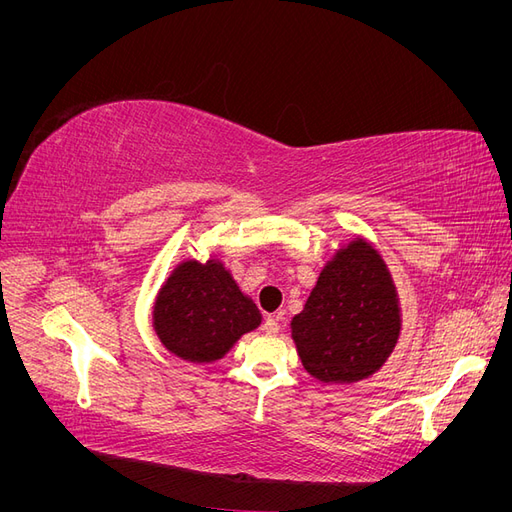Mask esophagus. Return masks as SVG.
<instances>
[{
	"label": "esophagus",
	"instance_id": "esophagus-1",
	"mask_svg": "<svg viewBox=\"0 0 512 512\" xmlns=\"http://www.w3.org/2000/svg\"><path fill=\"white\" fill-rule=\"evenodd\" d=\"M265 333L269 335V337H273V335H277L280 333V316H269L267 320H265Z\"/></svg>",
	"mask_w": 512,
	"mask_h": 512
}]
</instances>
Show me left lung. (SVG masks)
I'll return each mask as SVG.
<instances>
[{"instance_id": "8db88e82", "label": "left lung", "mask_w": 512, "mask_h": 512, "mask_svg": "<svg viewBox=\"0 0 512 512\" xmlns=\"http://www.w3.org/2000/svg\"><path fill=\"white\" fill-rule=\"evenodd\" d=\"M290 329L316 380L350 384L374 376L401 333L399 294L376 247L363 237L339 247Z\"/></svg>"}]
</instances>
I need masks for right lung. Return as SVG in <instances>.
I'll list each match as a JSON object with an SVG mask.
<instances>
[{"label":"right lung","instance_id":"obj_1","mask_svg":"<svg viewBox=\"0 0 512 512\" xmlns=\"http://www.w3.org/2000/svg\"><path fill=\"white\" fill-rule=\"evenodd\" d=\"M151 316L162 346L190 363L224 359L241 335L262 322L256 303L218 258L179 262L162 284Z\"/></svg>","mask_w":512,"mask_h":512}]
</instances>
